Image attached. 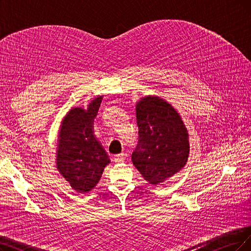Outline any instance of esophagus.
<instances>
[{
    "mask_svg": "<svg viewBox=\"0 0 251 251\" xmlns=\"http://www.w3.org/2000/svg\"><path fill=\"white\" fill-rule=\"evenodd\" d=\"M126 157V154L125 153H119V154H116L114 156V162L116 164H120V163H124L125 162V158Z\"/></svg>",
    "mask_w": 251,
    "mask_h": 251,
    "instance_id": "esophagus-1",
    "label": "esophagus"
}]
</instances>
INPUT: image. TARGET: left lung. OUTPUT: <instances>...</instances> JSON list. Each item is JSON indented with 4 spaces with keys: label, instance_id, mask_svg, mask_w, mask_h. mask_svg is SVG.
Returning a JSON list of instances; mask_svg holds the SVG:
<instances>
[{
    "label": "left lung",
    "instance_id": "obj_1",
    "mask_svg": "<svg viewBox=\"0 0 251 251\" xmlns=\"http://www.w3.org/2000/svg\"><path fill=\"white\" fill-rule=\"evenodd\" d=\"M136 115L139 140L132 162L149 183H163L187 162V129L176 110L158 97L140 100Z\"/></svg>",
    "mask_w": 251,
    "mask_h": 251
}]
</instances>
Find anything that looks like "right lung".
Instances as JSON below:
<instances>
[{
	"instance_id": "1",
	"label": "right lung",
	"mask_w": 251,
	"mask_h": 251,
	"mask_svg": "<svg viewBox=\"0 0 251 251\" xmlns=\"http://www.w3.org/2000/svg\"><path fill=\"white\" fill-rule=\"evenodd\" d=\"M103 97L95 98L87 109L73 108L62 122L56 149L58 172L77 193L93 189L110 163L107 152L94 135V119Z\"/></svg>"
}]
</instances>
